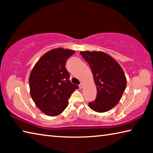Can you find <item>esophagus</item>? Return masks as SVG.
I'll return each mask as SVG.
<instances>
[{
    "label": "esophagus",
    "mask_w": 153,
    "mask_h": 153,
    "mask_svg": "<svg viewBox=\"0 0 153 153\" xmlns=\"http://www.w3.org/2000/svg\"><path fill=\"white\" fill-rule=\"evenodd\" d=\"M83 87H84V84H83V83H81V84L79 85V88L80 89H82L83 88Z\"/></svg>",
    "instance_id": "1"
}]
</instances>
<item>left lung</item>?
Instances as JSON below:
<instances>
[{"label": "left lung", "mask_w": 153, "mask_h": 153, "mask_svg": "<svg viewBox=\"0 0 153 153\" xmlns=\"http://www.w3.org/2000/svg\"><path fill=\"white\" fill-rule=\"evenodd\" d=\"M91 68L97 86V98L88 103L98 113L111 110L120 102L127 80L121 67L112 56L102 51H80Z\"/></svg>", "instance_id": "obj_1"}]
</instances>
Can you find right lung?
Instances as JSON below:
<instances>
[{
    "mask_svg": "<svg viewBox=\"0 0 153 153\" xmlns=\"http://www.w3.org/2000/svg\"><path fill=\"white\" fill-rule=\"evenodd\" d=\"M75 51L55 48L38 61L29 77L30 95L38 108L46 115H60L68 106V99L78 86L73 84L65 67Z\"/></svg>",
    "mask_w": 153,
    "mask_h": 153,
    "instance_id": "right-lung-1",
    "label": "right lung"
}]
</instances>
